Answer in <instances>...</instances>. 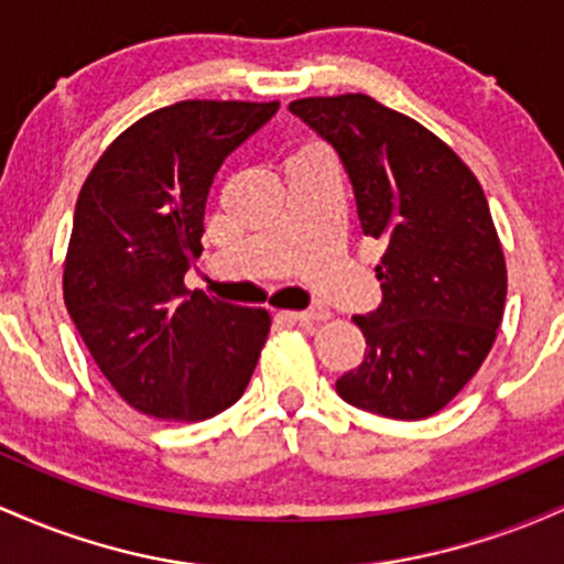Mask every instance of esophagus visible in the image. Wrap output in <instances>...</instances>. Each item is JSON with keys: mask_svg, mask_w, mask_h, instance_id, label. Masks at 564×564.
Returning a JSON list of instances; mask_svg holds the SVG:
<instances>
[{"mask_svg": "<svg viewBox=\"0 0 564 564\" xmlns=\"http://www.w3.org/2000/svg\"><path fill=\"white\" fill-rule=\"evenodd\" d=\"M286 318L302 323V326H310V323H326L332 318L326 307H313V310H300V313H286Z\"/></svg>", "mask_w": 564, "mask_h": 564, "instance_id": "34e87169", "label": "esophagus"}]
</instances>
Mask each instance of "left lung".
Segmentation results:
<instances>
[{"mask_svg":"<svg viewBox=\"0 0 564 564\" xmlns=\"http://www.w3.org/2000/svg\"><path fill=\"white\" fill-rule=\"evenodd\" d=\"M289 111L339 153L360 228L384 243L381 304L355 315L366 358L336 392L387 419L432 416L475 377L503 318L507 262L482 187L437 134L368 95Z\"/></svg>","mask_w":564,"mask_h":564,"instance_id":"left-lung-1","label":"left lung"}]
</instances>
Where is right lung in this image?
<instances>
[{"label":"right lung","instance_id":"obj_1","mask_svg":"<svg viewBox=\"0 0 564 564\" xmlns=\"http://www.w3.org/2000/svg\"><path fill=\"white\" fill-rule=\"evenodd\" d=\"M278 102L183 100L142 116L84 180L63 270L70 321L134 411L200 422L241 398L270 332L262 307L187 291L223 161Z\"/></svg>","mask_w":564,"mask_h":564}]
</instances>
